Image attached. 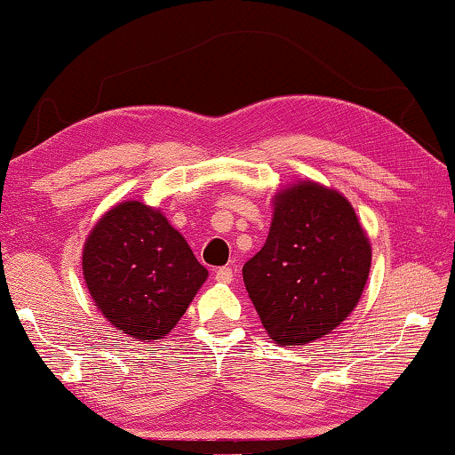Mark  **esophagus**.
<instances>
[{"label": "esophagus", "instance_id": "1", "mask_svg": "<svg viewBox=\"0 0 455 455\" xmlns=\"http://www.w3.org/2000/svg\"><path fill=\"white\" fill-rule=\"evenodd\" d=\"M214 279H217L219 283H230V281L235 279L233 268H230V267H220V268H217V271H214Z\"/></svg>", "mask_w": 455, "mask_h": 455}]
</instances>
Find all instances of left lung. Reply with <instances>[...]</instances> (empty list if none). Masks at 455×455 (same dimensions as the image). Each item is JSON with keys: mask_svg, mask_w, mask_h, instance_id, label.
<instances>
[{"mask_svg": "<svg viewBox=\"0 0 455 455\" xmlns=\"http://www.w3.org/2000/svg\"><path fill=\"white\" fill-rule=\"evenodd\" d=\"M371 244L349 200L317 182L275 196L267 243L243 267L244 287L279 345L327 335L355 309Z\"/></svg>", "mask_w": 455, "mask_h": 455, "instance_id": "1", "label": "left lung"}]
</instances>
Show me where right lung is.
<instances>
[{
    "mask_svg": "<svg viewBox=\"0 0 455 455\" xmlns=\"http://www.w3.org/2000/svg\"><path fill=\"white\" fill-rule=\"evenodd\" d=\"M82 267L104 317L146 343L171 333L209 275L164 214L138 200L100 219L84 244Z\"/></svg>",
    "mask_w": 455,
    "mask_h": 455,
    "instance_id": "1",
    "label": "right lung"
}]
</instances>
